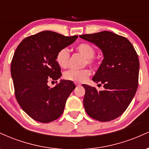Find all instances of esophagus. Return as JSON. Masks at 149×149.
I'll use <instances>...</instances> for the list:
<instances>
[{
	"label": "esophagus",
	"instance_id": "esophagus-1",
	"mask_svg": "<svg viewBox=\"0 0 149 149\" xmlns=\"http://www.w3.org/2000/svg\"><path fill=\"white\" fill-rule=\"evenodd\" d=\"M75 84H76V85L77 87H78V86H80V85H81L80 84V83H75Z\"/></svg>",
	"mask_w": 149,
	"mask_h": 149
}]
</instances>
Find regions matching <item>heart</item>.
Returning a JSON list of instances; mask_svg holds the SVG:
<instances>
[{
	"instance_id": "heart-1",
	"label": "heart",
	"mask_w": 149,
	"mask_h": 149,
	"mask_svg": "<svg viewBox=\"0 0 149 149\" xmlns=\"http://www.w3.org/2000/svg\"><path fill=\"white\" fill-rule=\"evenodd\" d=\"M76 49L85 57L86 59L85 64L91 66L95 64L96 61L93 57V56L95 55V49L93 46L87 42H82L76 45ZM69 58L70 54L69 51L66 49H61L57 53L55 59L57 64L61 68L66 69L69 66ZM90 74L91 71L88 69L81 70L71 69L66 71L64 74V77L65 79L71 80L76 83H83L88 79Z\"/></svg>"
}]
</instances>
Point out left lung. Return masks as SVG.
Instances as JSON below:
<instances>
[{
    "instance_id": "1",
    "label": "left lung",
    "mask_w": 149,
    "mask_h": 149,
    "mask_svg": "<svg viewBox=\"0 0 149 149\" xmlns=\"http://www.w3.org/2000/svg\"><path fill=\"white\" fill-rule=\"evenodd\" d=\"M102 50L104 59L92 80L103 84L104 90L83 84L85 110L89 116L102 122L111 121L123 113L138 87L139 61L126 38L112 32L101 31L79 36Z\"/></svg>"
}]
</instances>
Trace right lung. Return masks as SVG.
<instances>
[{
	"label": "right lung",
	"mask_w": 149,
	"mask_h": 149,
	"mask_svg": "<svg viewBox=\"0 0 149 149\" xmlns=\"http://www.w3.org/2000/svg\"><path fill=\"white\" fill-rule=\"evenodd\" d=\"M77 38L45 31L26 38L17 47L10 69L15 97L22 110L35 120L47 123L59 118L76 88L71 80H61L54 88L47 82L61 77L57 53Z\"/></svg>",
	"instance_id": "1"
}]
</instances>
